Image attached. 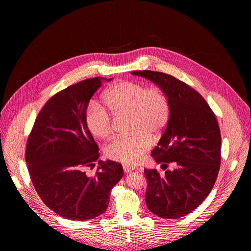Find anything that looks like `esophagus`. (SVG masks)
Listing matches in <instances>:
<instances>
[{
	"label": "esophagus",
	"instance_id": "obj_1",
	"mask_svg": "<svg viewBox=\"0 0 251 251\" xmlns=\"http://www.w3.org/2000/svg\"><path fill=\"white\" fill-rule=\"evenodd\" d=\"M136 170V167L134 166H129V165H124V171H125V173H130V172H132V171H134Z\"/></svg>",
	"mask_w": 251,
	"mask_h": 251
}]
</instances>
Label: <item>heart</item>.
Returning a JSON list of instances; mask_svg holds the SVG:
<instances>
[{
    "label": "heart",
    "mask_w": 251,
    "mask_h": 251,
    "mask_svg": "<svg viewBox=\"0 0 251 251\" xmlns=\"http://www.w3.org/2000/svg\"><path fill=\"white\" fill-rule=\"evenodd\" d=\"M102 100L113 117L128 113V131H131L127 136L115 138L105 147L106 157L126 165L138 163L152 145L151 134L160 137L168 126L171 103L167 93L157 86L121 81L110 86ZM108 112L94 101L85 108V124L99 139H106L112 133V119Z\"/></svg>",
    "instance_id": "1"
}]
</instances>
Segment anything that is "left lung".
<instances>
[{"label": "left lung", "instance_id": "obj_1", "mask_svg": "<svg viewBox=\"0 0 251 251\" xmlns=\"http://www.w3.org/2000/svg\"><path fill=\"white\" fill-rule=\"evenodd\" d=\"M162 88L171 103L168 126L151 157L160 176L146 169V203L155 215L177 219L196 209L213 188L221 163V134L214 112L203 96L174 76L151 70L132 71Z\"/></svg>", "mask_w": 251, "mask_h": 251}]
</instances>
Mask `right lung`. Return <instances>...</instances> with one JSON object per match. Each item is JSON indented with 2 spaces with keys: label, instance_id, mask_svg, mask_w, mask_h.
I'll return each mask as SVG.
<instances>
[{
  "label": "right lung",
  "instance_id": "add662e5",
  "mask_svg": "<svg viewBox=\"0 0 251 251\" xmlns=\"http://www.w3.org/2000/svg\"><path fill=\"white\" fill-rule=\"evenodd\" d=\"M103 79H85L53 95L28 137L25 156L33 186L44 204L66 219L85 221L104 213L111 189L124 176L123 166L110 160H100L93 176L85 171L100 152L84 112Z\"/></svg>",
  "mask_w": 251,
  "mask_h": 251
}]
</instances>
